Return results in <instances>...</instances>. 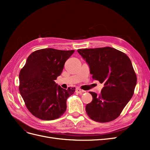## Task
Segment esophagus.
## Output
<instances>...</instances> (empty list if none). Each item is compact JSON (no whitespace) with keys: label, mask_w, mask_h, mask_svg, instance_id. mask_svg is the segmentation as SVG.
Here are the masks:
<instances>
[{"label":"esophagus","mask_w":150,"mask_h":150,"mask_svg":"<svg viewBox=\"0 0 150 150\" xmlns=\"http://www.w3.org/2000/svg\"><path fill=\"white\" fill-rule=\"evenodd\" d=\"M76 92L79 93V94H82L83 93L85 92V91H84V90H83V89H81L79 88H77L76 89Z\"/></svg>","instance_id":"obj_1"}]
</instances>
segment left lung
Listing matches in <instances>:
<instances>
[{"instance_id": "1", "label": "left lung", "mask_w": 150, "mask_h": 150, "mask_svg": "<svg viewBox=\"0 0 150 150\" xmlns=\"http://www.w3.org/2000/svg\"><path fill=\"white\" fill-rule=\"evenodd\" d=\"M93 78L104 84L101 93L89 92L93 101L86 106L88 116L99 122L115 120L132 98L137 78L126 54L110 47L78 49Z\"/></svg>"}]
</instances>
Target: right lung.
Returning a JSON list of instances; mask_svg holds the SVG:
<instances>
[{
  "instance_id": "obj_1",
  "label": "right lung",
  "mask_w": 150,
  "mask_h": 150,
  "mask_svg": "<svg viewBox=\"0 0 150 150\" xmlns=\"http://www.w3.org/2000/svg\"><path fill=\"white\" fill-rule=\"evenodd\" d=\"M74 50L52 48L31 53L19 73V92L30 113L42 120H53L66 110L67 99L75 91L57 86L54 80L60 76L67 59Z\"/></svg>"
}]
</instances>
